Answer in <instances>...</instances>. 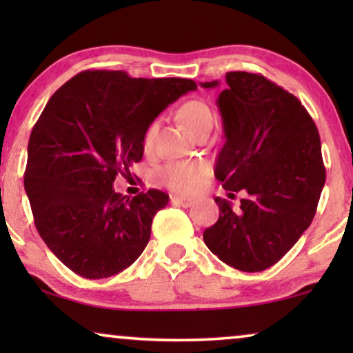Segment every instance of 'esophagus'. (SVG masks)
<instances>
[{
	"instance_id": "34e87169",
	"label": "esophagus",
	"mask_w": 353,
	"mask_h": 353,
	"mask_svg": "<svg viewBox=\"0 0 353 353\" xmlns=\"http://www.w3.org/2000/svg\"><path fill=\"white\" fill-rule=\"evenodd\" d=\"M170 201L173 205H180V207H190L192 202H194L191 197H183V196H172Z\"/></svg>"
}]
</instances>
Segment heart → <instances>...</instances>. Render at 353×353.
<instances>
[{
	"label": "heart",
	"instance_id": "heart-1",
	"mask_svg": "<svg viewBox=\"0 0 353 353\" xmlns=\"http://www.w3.org/2000/svg\"><path fill=\"white\" fill-rule=\"evenodd\" d=\"M180 117L192 133L214 125V112H212L210 105L201 99H192L183 104L180 109ZM157 128V122H152L144 132L143 146L146 151H151L154 146ZM159 176H161L163 185L170 188V190L183 192V194H191V192L199 191L205 185L207 178L210 176V167L209 163L202 161L172 162L162 168Z\"/></svg>",
	"mask_w": 353,
	"mask_h": 353
}]
</instances>
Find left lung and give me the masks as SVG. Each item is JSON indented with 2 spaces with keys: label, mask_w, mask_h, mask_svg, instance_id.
I'll return each mask as SVG.
<instances>
[{
  "label": "left lung",
  "mask_w": 353,
  "mask_h": 353,
  "mask_svg": "<svg viewBox=\"0 0 353 353\" xmlns=\"http://www.w3.org/2000/svg\"><path fill=\"white\" fill-rule=\"evenodd\" d=\"M216 99L225 144L215 178L245 190L241 207L215 197L220 216L204 243L241 272H263L281 260L315 216L326 180L315 122L296 96L260 74L228 72ZM215 88L219 81H205Z\"/></svg>",
  "instance_id": "8db88e82"
}]
</instances>
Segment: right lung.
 Listing matches in <instances>:
<instances>
[{"instance_id": "right-lung-1", "label": "right lung", "mask_w": 353, "mask_h": 353, "mask_svg": "<svg viewBox=\"0 0 353 353\" xmlns=\"http://www.w3.org/2000/svg\"><path fill=\"white\" fill-rule=\"evenodd\" d=\"M196 88L188 79L85 70L48 101L28 139L23 186L41 239L72 272L109 278L141 255L168 194L149 190L130 199L114 180L143 159L154 119Z\"/></svg>"}]
</instances>
